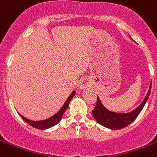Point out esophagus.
<instances>
[{
  "label": "esophagus",
  "mask_w": 157,
  "mask_h": 157,
  "mask_svg": "<svg viewBox=\"0 0 157 157\" xmlns=\"http://www.w3.org/2000/svg\"><path fill=\"white\" fill-rule=\"evenodd\" d=\"M88 86H89V82L86 81V80H82V81H81V82L79 83V88L81 89V90L86 88Z\"/></svg>",
  "instance_id": "obj_1"
}]
</instances>
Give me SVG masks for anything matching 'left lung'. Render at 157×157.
Returning <instances> with one entry per match:
<instances>
[{"label":"left lung","instance_id":"obj_1","mask_svg":"<svg viewBox=\"0 0 157 157\" xmlns=\"http://www.w3.org/2000/svg\"><path fill=\"white\" fill-rule=\"evenodd\" d=\"M151 88V83L150 86V88L148 90V92L147 94L146 97L143 101V103L137 107L134 111L129 112V113H117V112H112L109 110H107L106 107H104L100 99L98 97H97V103L94 108L92 111L93 116L96 121L101 125L108 128L111 129H120L122 128L126 127L129 124H131L134 120L136 119L137 117L141 112L143 110V107L147 101L150 95V91Z\"/></svg>","mask_w":157,"mask_h":157}]
</instances>
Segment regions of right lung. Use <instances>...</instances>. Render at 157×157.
Returning <instances> with one entry per match:
<instances>
[{
  "mask_svg": "<svg viewBox=\"0 0 157 157\" xmlns=\"http://www.w3.org/2000/svg\"><path fill=\"white\" fill-rule=\"evenodd\" d=\"M75 94H76V92L73 91V92L70 94V96H69L68 98H67V101L63 104V106L60 108V110H59V112H57L56 114H54L53 117L48 118V119L44 120V121H31V120L27 119V118H25L24 117H23L22 115H20L21 117L23 118V121H25L28 124H29L33 127L36 128V129H49V128H50V127L54 126L55 124H57L59 121H60V120H61L62 117H63V113L67 110V107H68L69 103H70V101L71 100V98H73V96L75 95Z\"/></svg>",
  "mask_w": 157,
  "mask_h": 157,
  "instance_id": "right-lung-1",
  "label": "right lung"
}]
</instances>
